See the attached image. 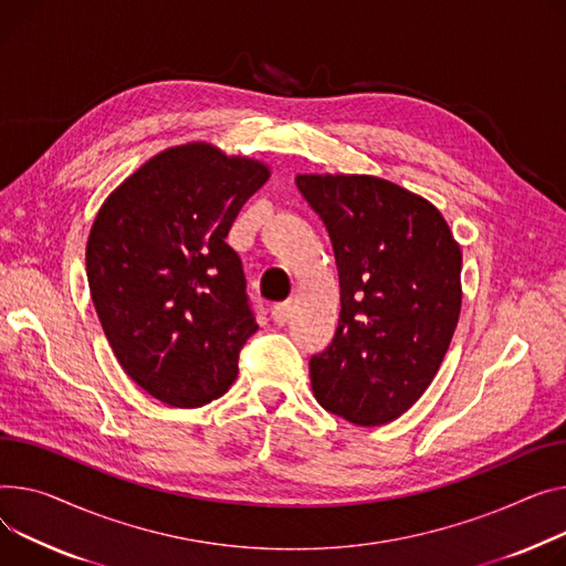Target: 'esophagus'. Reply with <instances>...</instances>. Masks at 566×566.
<instances>
[{
	"label": "esophagus",
	"mask_w": 566,
	"mask_h": 566,
	"mask_svg": "<svg viewBox=\"0 0 566 566\" xmlns=\"http://www.w3.org/2000/svg\"><path fill=\"white\" fill-rule=\"evenodd\" d=\"M291 314H293V305H291V303H277V305L273 307V312H271V316H273V321H275L277 325H284V323L291 318Z\"/></svg>",
	"instance_id": "1"
}]
</instances>
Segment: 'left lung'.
I'll return each mask as SVG.
<instances>
[{
  "mask_svg": "<svg viewBox=\"0 0 566 566\" xmlns=\"http://www.w3.org/2000/svg\"><path fill=\"white\" fill-rule=\"evenodd\" d=\"M323 218L342 314L310 361L316 400L353 426L396 421L448 353L462 310V248L426 198L375 175H297Z\"/></svg>",
  "mask_w": 566,
  "mask_h": 566,
  "instance_id": "obj_1",
  "label": "left lung"
}]
</instances>
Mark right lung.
<instances>
[{"mask_svg":"<svg viewBox=\"0 0 566 566\" xmlns=\"http://www.w3.org/2000/svg\"><path fill=\"white\" fill-rule=\"evenodd\" d=\"M271 166L193 140L134 170L99 207L86 275L123 370L170 407H202L239 375L256 332L239 254L224 243Z\"/></svg>","mask_w":566,"mask_h":566,"instance_id":"right-lung-1","label":"right lung"}]
</instances>
